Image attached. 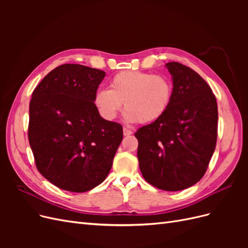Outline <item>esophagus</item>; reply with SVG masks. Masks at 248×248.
I'll use <instances>...</instances> for the list:
<instances>
[{
    "mask_svg": "<svg viewBox=\"0 0 248 248\" xmlns=\"http://www.w3.org/2000/svg\"><path fill=\"white\" fill-rule=\"evenodd\" d=\"M123 134H124L125 137L130 136V134H132V131L129 128H126V127H124V128H123Z\"/></svg>",
    "mask_w": 248,
    "mask_h": 248,
    "instance_id": "obj_1",
    "label": "esophagus"
}]
</instances>
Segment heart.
Listing matches in <instances>:
<instances>
[{
  "instance_id": "b5f03b06",
  "label": "heart",
  "mask_w": 248,
  "mask_h": 248,
  "mask_svg": "<svg viewBox=\"0 0 248 248\" xmlns=\"http://www.w3.org/2000/svg\"><path fill=\"white\" fill-rule=\"evenodd\" d=\"M172 100V84L163 76L137 70L117 73L108 89H98L93 102L107 121L115 120L124 102L128 123H153L168 111Z\"/></svg>"
}]
</instances>
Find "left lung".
Segmentation results:
<instances>
[{
	"instance_id": "left-lung-1",
	"label": "left lung",
	"mask_w": 248,
	"mask_h": 248,
	"mask_svg": "<svg viewBox=\"0 0 248 248\" xmlns=\"http://www.w3.org/2000/svg\"><path fill=\"white\" fill-rule=\"evenodd\" d=\"M166 67L172 79L170 106L134 136L146 181L162 190L179 191L205 175L216 146L218 111L211 88L200 74L178 62Z\"/></svg>"
}]
</instances>
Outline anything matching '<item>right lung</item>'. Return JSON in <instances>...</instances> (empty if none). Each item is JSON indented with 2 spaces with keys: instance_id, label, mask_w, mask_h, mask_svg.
<instances>
[{
  "instance_id": "1",
  "label": "right lung",
  "mask_w": 248,
  "mask_h": 248,
  "mask_svg": "<svg viewBox=\"0 0 248 248\" xmlns=\"http://www.w3.org/2000/svg\"><path fill=\"white\" fill-rule=\"evenodd\" d=\"M104 77L99 69L64 64L32 94L28 136L36 167L61 189L85 192L102 183L122 141L121 124L104 120L93 102Z\"/></svg>"
}]
</instances>
